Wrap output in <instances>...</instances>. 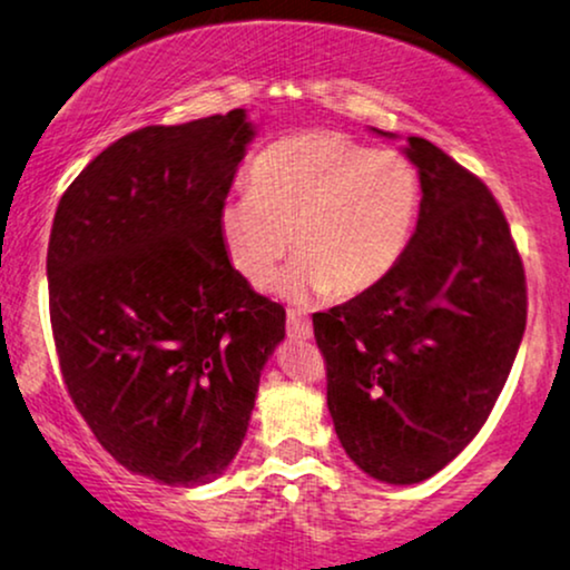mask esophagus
<instances>
[{"label": "esophagus", "instance_id": "1", "mask_svg": "<svg viewBox=\"0 0 570 570\" xmlns=\"http://www.w3.org/2000/svg\"><path fill=\"white\" fill-rule=\"evenodd\" d=\"M286 332L294 340H307L313 335L311 318H305L299 311H289V316H286Z\"/></svg>", "mask_w": 570, "mask_h": 570}]
</instances>
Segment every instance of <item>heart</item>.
<instances>
[{"label":"heart","mask_w":570,"mask_h":570,"mask_svg":"<svg viewBox=\"0 0 570 570\" xmlns=\"http://www.w3.org/2000/svg\"><path fill=\"white\" fill-rule=\"evenodd\" d=\"M421 174L396 149H370L332 130L281 139L259 155L252 187L219 203L227 259L265 284L292 246L281 278L289 297L370 292L394 271L421 212Z\"/></svg>","instance_id":"b5f03b06"}]
</instances>
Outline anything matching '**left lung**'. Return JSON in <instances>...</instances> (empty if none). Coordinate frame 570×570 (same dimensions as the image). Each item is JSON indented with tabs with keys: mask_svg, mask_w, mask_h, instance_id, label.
<instances>
[{
	"mask_svg": "<svg viewBox=\"0 0 570 570\" xmlns=\"http://www.w3.org/2000/svg\"><path fill=\"white\" fill-rule=\"evenodd\" d=\"M407 158L423 198L402 259L313 313L340 444L391 485L429 480L485 426L528 318L525 267L485 181L421 136Z\"/></svg>",
	"mask_w": 570,
	"mask_h": 570,
	"instance_id": "obj_1",
	"label": "left lung"
}]
</instances>
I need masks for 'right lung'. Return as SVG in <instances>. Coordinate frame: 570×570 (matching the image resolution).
Here are the masks:
<instances>
[{"label":"right lung","mask_w":570,"mask_h":570,"mask_svg":"<svg viewBox=\"0 0 570 570\" xmlns=\"http://www.w3.org/2000/svg\"><path fill=\"white\" fill-rule=\"evenodd\" d=\"M254 128L244 109L147 126L71 181L48 244L50 326L71 402L128 472L193 488L246 436L286 311L219 240Z\"/></svg>","instance_id":"1"}]
</instances>
